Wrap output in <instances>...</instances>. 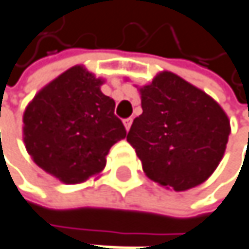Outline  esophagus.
Here are the masks:
<instances>
[{
  "label": "esophagus",
  "mask_w": 249,
  "mask_h": 249,
  "mask_svg": "<svg viewBox=\"0 0 249 249\" xmlns=\"http://www.w3.org/2000/svg\"><path fill=\"white\" fill-rule=\"evenodd\" d=\"M124 125L125 128H126V131H129V128H131V125H132V118H131V117H129V118H125Z\"/></svg>",
  "instance_id": "1"
}]
</instances>
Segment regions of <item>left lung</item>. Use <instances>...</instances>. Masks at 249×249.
<instances>
[{
	"instance_id": "1",
	"label": "left lung",
	"mask_w": 249,
	"mask_h": 249,
	"mask_svg": "<svg viewBox=\"0 0 249 249\" xmlns=\"http://www.w3.org/2000/svg\"><path fill=\"white\" fill-rule=\"evenodd\" d=\"M142 114L126 141L149 179L176 192L203 183L218 166L230 121L210 95L163 71L141 90Z\"/></svg>"
}]
</instances>
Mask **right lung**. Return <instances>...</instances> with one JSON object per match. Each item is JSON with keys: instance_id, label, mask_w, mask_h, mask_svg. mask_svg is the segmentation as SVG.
<instances>
[{"instance_id": "add662e5", "label": "right lung", "mask_w": 249, "mask_h": 249, "mask_svg": "<svg viewBox=\"0 0 249 249\" xmlns=\"http://www.w3.org/2000/svg\"><path fill=\"white\" fill-rule=\"evenodd\" d=\"M103 81L81 66L39 91L23 114V141L37 166L62 182H84L101 172L110 148L125 138Z\"/></svg>"}]
</instances>
